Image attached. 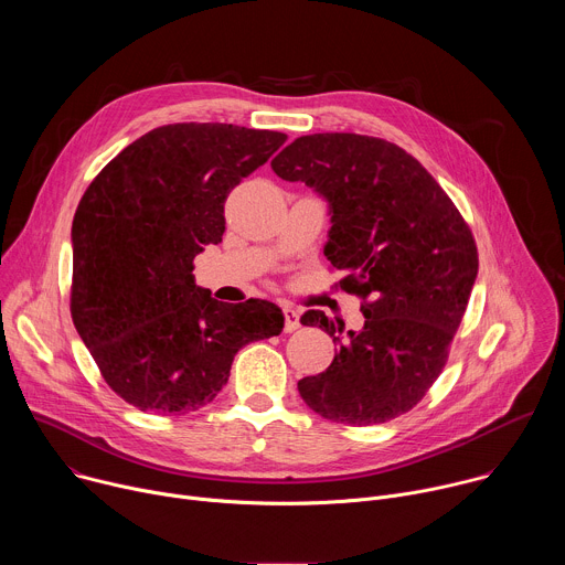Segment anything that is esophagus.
Returning a JSON list of instances; mask_svg holds the SVG:
<instances>
[{
	"label": "esophagus",
	"instance_id": "obj_1",
	"mask_svg": "<svg viewBox=\"0 0 565 565\" xmlns=\"http://www.w3.org/2000/svg\"><path fill=\"white\" fill-rule=\"evenodd\" d=\"M284 331L286 333H292V331H297L299 327H301V321H299V310H295L292 306H284Z\"/></svg>",
	"mask_w": 565,
	"mask_h": 565
}]
</instances>
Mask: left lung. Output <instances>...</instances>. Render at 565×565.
I'll list each match as a JSON object with an SVG mask.
<instances>
[{
    "label": "left lung",
    "instance_id": "left-lung-1",
    "mask_svg": "<svg viewBox=\"0 0 565 565\" xmlns=\"http://www.w3.org/2000/svg\"><path fill=\"white\" fill-rule=\"evenodd\" d=\"M270 168L329 201L324 255L364 315V329L347 340L335 338L344 324L321 310L301 317L340 351L324 373L297 382L299 395L321 418L351 427L412 412L447 364L478 275L469 225L418 160L384 138L301 136Z\"/></svg>",
    "mask_w": 565,
    "mask_h": 565
}]
</instances>
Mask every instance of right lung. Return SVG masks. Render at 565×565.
<instances>
[{
  "instance_id": "1",
  "label": "right lung",
  "mask_w": 565,
  "mask_h": 565,
  "mask_svg": "<svg viewBox=\"0 0 565 565\" xmlns=\"http://www.w3.org/2000/svg\"><path fill=\"white\" fill-rule=\"evenodd\" d=\"M286 138L225 122L156 127L79 199L71 317L105 382L136 409H201L227 382L238 349L281 333L273 301H216L192 270L225 232L227 194Z\"/></svg>"
}]
</instances>
